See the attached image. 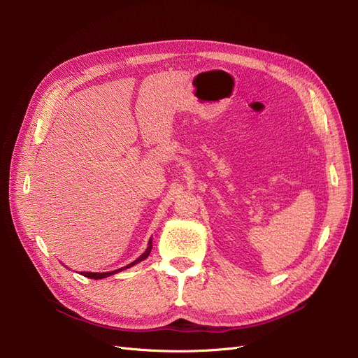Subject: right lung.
<instances>
[{"mask_svg":"<svg viewBox=\"0 0 358 358\" xmlns=\"http://www.w3.org/2000/svg\"><path fill=\"white\" fill-rule=\"evenodd\" d=\"M150 243H152V241H149V247L146 248V251L136 259V261H134L131 262V264H129V266H126V267H123V268H119V270H116V271H110V273H81L83 275H85V277H88V278H96V280H99V278H104V277H108V275H111V274H116L117 271H122V270H124V268H129V267H131V266H135V264H138V262H141V261H143L148 255H149V252H150V248H152V245H150Z\"/></svg>","mask_w":358,"mask_h":358,"instance_id":"1","label":"right lung"}]
</instances>
